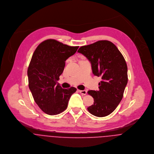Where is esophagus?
Listing matches in <instances>:
<instances>
[{
    "instance_id": "34e87169",
    "label": "esophagus",
    "mask_w": 154,
    "mask_h": 154,
    "mask_svg": "<svg viewBox=\"0 0 154 154\" xmlns=\"http://www.w3.org/2000/svg\"><path fill=\"white\" fill-rule=\"evenodd\" d=\"M80 93H81L82 94H84V95H85L87 94V90H78Z\"/></svg>"
}]
</instances>
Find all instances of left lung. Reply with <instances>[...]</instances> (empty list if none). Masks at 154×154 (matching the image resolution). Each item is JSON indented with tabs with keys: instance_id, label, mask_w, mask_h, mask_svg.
<instances>
[{
	"instance_id": "1",
	"label": "left lung",
	"mask_w": 154,
	"mask_h": 154,
	"mask_svg": "<svg viewBox=\"0 0 154 154\" xmlns=\"http://www.w3.org/2000/svg\"><path fill=\"white\" fill-rule=\"evenodd\" d=\"M78 52L90 61L93 73L102 78L99 90L88 91L94 103L87 109L96 117L106 116L115 110L123 98L128 83L125 60L117 48L108 40L81 46Z\"/></svg>"
}]
</instances>
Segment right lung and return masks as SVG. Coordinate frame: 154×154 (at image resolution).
Segmentation results:
<instances>
[{
  "mask_svg": "<svg viewBox=\"0 0 154 154\" xmlns=\"http://www.w3.org/2000/svg\"><path fill=\"white\" fill-rule=\"evenodd\" d=\"M79 46H70L54 39L41 43L35 50L28 69L29 88L39 108L49 115H57L67 107L76 88H63L57 81L66 60Z\"/></svg>",
  "mask_w": 154,
  "mask_h": 154,
  "instance_id": "obj_1",
  "label": "right lung"
}]
</instances>
